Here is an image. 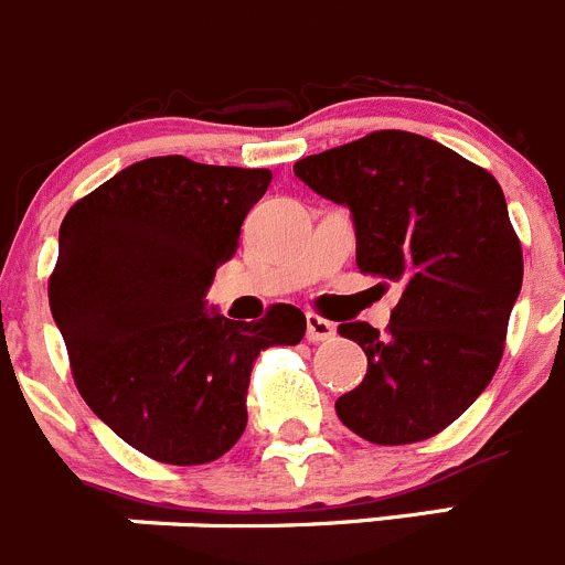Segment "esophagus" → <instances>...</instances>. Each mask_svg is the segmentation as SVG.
I'll use <instances>...</instances> for the list:
<instances>
[{
	"mask_svg": "<svg viewBox=\"0 0 565 565\" xmlns=\"http://www.w3.org/2000/svg\"><path fill=\"white\" fill-rule=\"evenodd\" d=\"M305 322H308L305 335H308V341H313V344H319V341H330L335 335V324L328 322V319L317 317V313H308Z\"/></svg>",
	"mask_w": 565,
	"mask_h": 565,
	"instance_id": "34e87169",
	"label": "esophagus"
}]
</instances>
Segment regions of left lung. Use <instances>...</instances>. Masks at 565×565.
Segmentation results:
<instances>
[{"instance_id": "1", "label": "left lung", "mask_w": 565, "mask_h": 565, "mask_svg": "<svg viewBox=\"0 0 565 565\" xmlns=\"http://www.w3.org/2000/svg\"><path fill=\"white\" fill-rule=\"evenodd\" d=\"M313 193L353 212L355 263L401 282L386 333L341 324L366 375L335 401L375 445L434 437L488 390L521 294L524 257L499 181L408 131H375L294 164Z\"/></svg>"}]
</instances>
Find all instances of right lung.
<instances>
[{
    "mask_svg": "<svg viewBox=\"0 0 565 565\" xmlns=\"http://www.w3.org/2000/svg\"><path fill=\"white\" fill-rule=\"evenodd\" d=\"M271 170L153 157L66 212L50 310L75 386L131 448L168 465L224 457L246 428L257 355L299 344L305 313L274 305L260 322L206 308L215 268Z\"/></svg>",
    "mask_w": 565,
    "mask_h": 565,
    "instance_id": "obj_1",
    "label": "right lung"
}]
</instances>
